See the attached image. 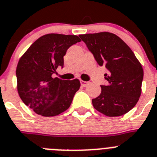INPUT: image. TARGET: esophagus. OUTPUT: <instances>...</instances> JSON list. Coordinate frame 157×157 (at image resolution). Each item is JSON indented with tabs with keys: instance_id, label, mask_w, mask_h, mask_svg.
<instances>
[{
	"instance_id": "34e87169",
	"label": "esophagus",
	"mask_w": 157,
	"mask_h": 157,
	"mask_svg": "<svg viewBox=\"0 0 157 157\" xmlns=\"http://www.w3.org/2000/svg\"><path fill=\"white\" fill-rule=\"evenodd\" d=\"M89 84V82L88 81H84V80H80V84H81V86L82 87H87Z\"/></svg>"
}]
</instances>
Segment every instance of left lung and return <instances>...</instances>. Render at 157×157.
Masks as SVG:
<instances>
[{"instance_id":"obj_1","label":"left lung","mask_w":157,"mask_h":157,"mask_svg":"<svg viewBox=\"0 0 157 157\" xmlns=\"http://www.w3.org/2000/svg\"><path fill=\"white\" fill-rule=\"evenodd\" d=\"M100 66L107 73V85H101V93L92 99L94 108L108 117H118L129 112L141 94L142 66L132 50L118 35L99 32L79 35Z\"/></svg>"}]
</instances>
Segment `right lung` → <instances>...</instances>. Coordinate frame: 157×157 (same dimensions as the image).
Returning <instances> with one entry per match:
<instances>
[{"instance_id": "right-lung-1", "label": "right lung", "mask_w": 157, "mask_h": 157, "mask_svg": "<svg viewBox=\"0 0 157 157\" xmlns=\"http://www.w3.org/2000/svg\"><path fill=\"white\" fill-rule=\"evenodd\" d=\"M77 35L47 34L31 45L16 67L17 91L22 101L36 114L52 117L70 107L80 80H65L52 74L63 67L68 49L80 42Z\"/></svg>"}]
</instances>
